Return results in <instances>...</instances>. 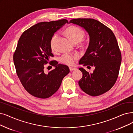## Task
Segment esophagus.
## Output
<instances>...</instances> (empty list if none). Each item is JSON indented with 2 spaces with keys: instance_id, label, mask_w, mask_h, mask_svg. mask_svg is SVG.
<instances>
[{
  "instance_id": "esophagus-1",
  "label": "esophagus",
  "mask_w": 133,
  "mask_h": 133,
  "mask_svg": "<svg viewBox=\"0 0 133 133\" xmlns=\"http://www.w3.org/2000/svg\"><path fill=\"white\" fill-rule=\"evenodd\" d=\"M69 69L71 71H73V70H75L76 69L75 68H72V67H69Z\"/></svg>"
}]
</instances>
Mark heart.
Instances as JSON below:
<instances>
[{"label": "heart", "instance_id": "1", "mask_svg": "<svg viewBox=\"0 0 133 133\" xmlns=\"http://www.w3.org/2000/svg\"><path fill=\"white\" fill-rule=\"evenodd\" d=\"M65 33L73 43L76 44L81 41L84 36V31L77 26H69L65 30ZM58 35L54 34L50 40V47L52 51L55 50V42L57 38ZM79 58L78 54H63L60 58V61L64 64L68 65H72L75 61Z\"/></svg>", "mask_w": 133, "mask_h": 133}]
</instances>
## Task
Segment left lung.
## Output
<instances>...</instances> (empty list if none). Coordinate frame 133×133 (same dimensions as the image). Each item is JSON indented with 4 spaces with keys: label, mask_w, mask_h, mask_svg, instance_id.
<instances>
[{
    "label": "left lung",
    "mask_w": 133,
    "mask_h": 133,
    "mask_svg": "<svg viewBox=\"0 0 133 133\" xmlns=\"http://www.w3.org/2000/svg\"><path fill=\"white\" fill-rule=\"evenodd\" d=\"M69 23L82 26L89 35L88 47L79 64L95 67L93 73L79 69L83 74L79 86L91 96L102 95L114 86L118 76L122 56L115 35L107 26L93 18L72 19Z\"/></svg>",
    "instance_id": "1"
}]
</instances>
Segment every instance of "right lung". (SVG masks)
Returning <instances> with one entry per match:
<instances>
[{
    "label": "right lung",
    "instance_id": "1",
    "mask_svg": "<svg viewBox=\"0 0 133 133\" xmlns=\"http://www.w3.org/2000/svg\"><path fill=\"white\" fill-rule=\"evenodd\" d=\"M68 20L62 19L37 23L20 36L13 56L17 75L24 89L33 96L46 99L59 89L63 78L69 73L68 66L58 64L50 47V40ZM49 63L55 68L47 73L44 65Z\"/></svg>",
    "mask_w": 133,
    "mask_h": 133
}]
</instances>
